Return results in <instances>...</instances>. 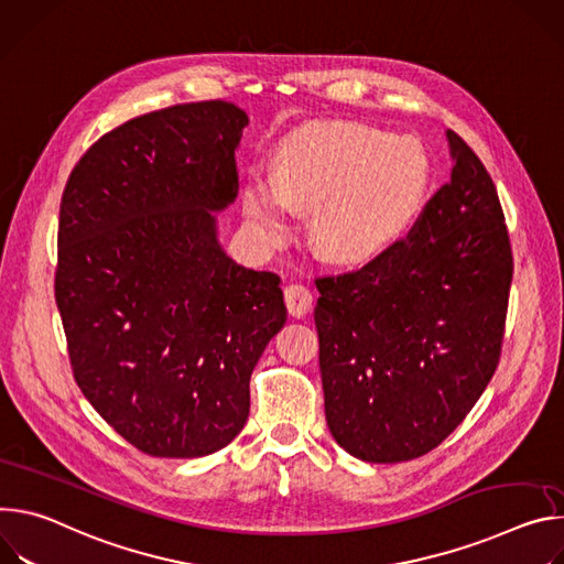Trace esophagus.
I'll use <instances>...</instances> for the list:
<instances>
[{
  "label": "esophagus",
  "instance_id": "obj_1",
  "mask_svg": "<svg viewBox=\"0 0 564 564\" xmlns=\"http://www.w3.org/2000/svg\"><path fill=\"white\" fill-rule=\"evenodd\" d=\"M284 300H286L289 314L295 316V318L306 316L311 306H314V293H311V289L304 286V284H286L284 286Z\"/></svg>",
  "mask_w": 564,
  "mask_h": 564
}]
</instances>
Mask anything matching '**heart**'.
<instances>
[{"mask_svg":"<svg viewBox=\"0 0 564 564\" xmlns=\"http://www.w3.org/2000/svg\"><path fill=\"white\" fill-rule=\"evenodd\" d=\"M425 183V159L414 143L360 122H316L280 148L275 178L248 181L243 215L260 243L280 246L293 228L291 206L316 210L323 258L358 264L410 226Z\"/></svg>","mask_w":564,"mask_h":564,"instance_id":"obj_1","label":"heart"}]
</instances>
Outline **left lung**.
<instances>
[{
  "label": "left lung",
  "instance_id": "obj_1",
  "mask_svg": "<svg viewBox=\"0 0 564 564\" xmlns=\"http://www.w3.org/2000/svg\"><path fill=\"white\" fill-rule=\"evenodd\" d=\"M455 167L408 235L316 278L327 425L371 464L416 459L466 419L499 362L513 250L497 187L448 132Z\"/></svg>",
  "mask_w": 564,
  "mask_h": 564
}]
</instances>
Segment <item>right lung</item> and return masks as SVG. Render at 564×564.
<instances>
[{"label":"right lung","mask_w":564,"mask_h":564,"mask_svg":"<svg viewBox=\"0 0 564 564\" xmlns=\"http://www.w3.org/2000/svg\"><path fill=\"white\" fill-rule=\"evenodd\" d=\"M246 124L224 100L150 111L100 137L62 193L55 302L74 379L152 457L228 446L250 373L286 323L280 278L217 241L213 210L237 197Z\"/></svg>","instance_id":"right-lung-1"}]
</instances>
